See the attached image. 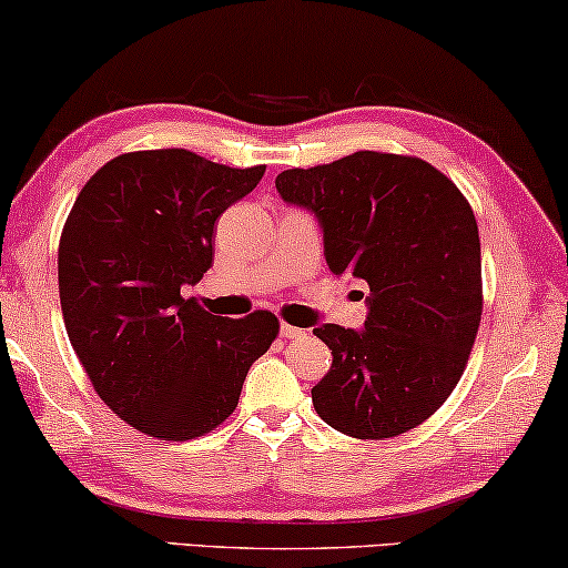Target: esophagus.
<instances>
[{
	"label": "esophagus",
	"instance_id": "esophagus-1",
	"mask_svg": "<svg viewBox=\"0 0 568 568\" xmlns=\"http://www.w3.org/2000/svg\"><path fill=\"white\" fill-rule=\"evenodd\" d=\"M281 336H285V338H301V336H306V332H303V328H298V326L281 324Z\"/></svg>",
	"mask_w": 568,
	"mask_h": 568
}]
</instances>
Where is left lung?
I'll list each match as a JSON object with an SVG mask.
<instances>
[{
	"instance_id": "8db88e82",
	"label": "left lung",
	"mask_w": 568,
	"mask_h": 568,
	"mask_svg": "<svg viewBox=\"0 0 568 568\" xmlns=\"http://www.w3.org/2000/svg\"><path fill=\"white\" fill-rule=\"evenodd\" d=\"M275 189L318 219L328 270L369 285L365 328H313L334 354L313 408L354 438L420 426L459 383L481 321L469 201L426 160L375 150L283 171Z\"/></svg>"
}]
</instances>
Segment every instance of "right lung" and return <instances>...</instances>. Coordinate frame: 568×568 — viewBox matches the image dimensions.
Here are the masks:
<instances>
[{
    "mask_svg": "<svg viewBox=\"0 0 568 568\" xmlns=\"http://www.w3.org/2000/svg\"><path fill=\"white\" fill-rule=\"evenodd\" d=\"M265 165L230 168L191 150H140L89 178L58 244V291L75 357L109 408L160 442L214 430L240 403L275 313L214 316L183 285L214 262V224Z\"/></svg>",
    "mask_w": 568,
    "mask_h": 568,
    "instance_id": "1",
    "label": "right lung"
}]
</instances>
